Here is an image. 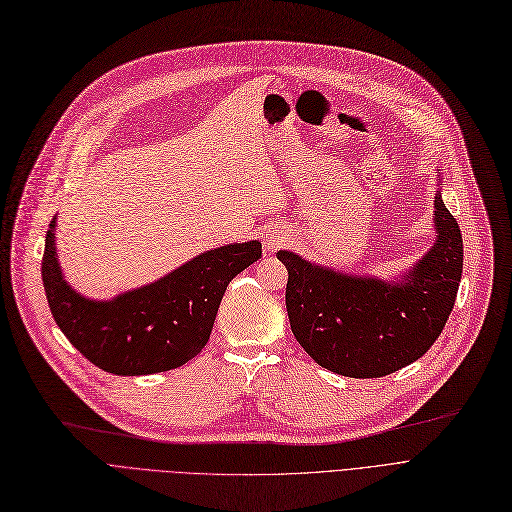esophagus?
Returning a JSON list of instances; mask_svg holds the SVG:
<instances>
[{"instance_id": "1", "label": "esophagus", "mask_w": 512, "mask_h": 512, "mask_svg": "<svg viewBox=\"0 0 512 512\" xmlns=\"http://www.w3.org/2000/svg\"><path fill=\"white\" fill-rule=\"evenodd\" d=\"M280 242H282V232H272L266 240V246H268V249H274V246L280 244Z\"/></svg>"}]
</instances>
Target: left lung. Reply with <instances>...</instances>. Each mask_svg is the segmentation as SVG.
<instances>
[{"label": "left lung", "mask_w": 512, "mask_h": 512, "mask_svg": "<svg viewBox=\"0 0 512 512\" xmlns=\"http://www.w3.org/2000/svg\"><path fill=\"white\" fill-rule=\"evenodd\" d=\"M439 185L441 175H437ZM434 238L413 266L394 278L358 276L308 261L276 257L289 272L287 312L299 346L337 375L382 377L424 356L437 342L462 278L460 225L434 194Z\"/></svg>", "instance_id": "1"}]
</instances>
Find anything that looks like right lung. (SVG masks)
<instances>
[{"label": "right lung", "instance_id": "1", "mask_svg": "<svg viewBox=\"0 0 512 512\" xmlns=\"http://www.w3.org/2000/svg\"><path fill=\"white\" fill-rule=\"evenodd\" d=\"M50 221L42 280L50 312L75 350L113 375H149L192 361L211 337L223 293L261 259V242L204 251L149 285L111 299H90L63 276Z\"/></svg>", "mask_w": 512, "mask_h": 512}]
</instances>
